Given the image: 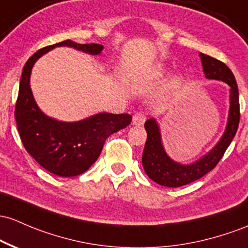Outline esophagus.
<instances>
[{"mask_svg":"<svg viewBox=\"0 0 248 248\" xmlns=\"http://www.w3.org/2000/svg\"><path fill=\"white\" fill-rule=\"evenodd\" d=\"M145 121L146 115L143 113H141V111H139V113H135L134 116H133L132 124H134V126H142V124H145Z\"/></svg>","mask_w":248,"mask_h":248,"instance_id":"esophagus-1","label":"esophagus"}]
</instances>
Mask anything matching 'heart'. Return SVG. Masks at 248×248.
I'll return each instance as SVG.
<instances>
[{
	"label": "heart",
	"mask_w": 248,
	"mask_h": 248,
	"mask_svg": "<svg viewBox=\"0 0 248 248\" xmlns=\"http://www.w3.org/2000/svg\"><path fill=\"white\" fill-rule=\"evenodd\" d=\"M165 74H166V68L162 66V64H159V66L155 67L154 75L156 76V78H162ZM182 82H184V78H182V76H180V75L174 76V78H170V83H168V88H170V91H175V89L180 88Z\"/></svg>",
	"instance_id": "heart-1"
}]
</instances>
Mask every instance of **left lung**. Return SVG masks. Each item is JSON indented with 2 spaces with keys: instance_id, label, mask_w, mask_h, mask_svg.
Here are the masks:
<instances>
[{
  "instance_id": "1",
  "label": "left lung",
  "mask_w": 248,
  "mask_h": 248,
  "mask_svg": "<svg viewBox=\"0 0 248 248\" xmlns=\"http://www.w3.org/2000/svg\"><path fill=\"white\" fill-rule=\"evenodd\" d=\"M199 56L206 78L222 81L230 86V109H228L227 124L221 138L211 151L190 164H181L174 161L165 151L161 129L157 120L154 118L147 120L145 122L147 141L142 153L143 170L149 179L165 187L184 186L211 172L220 161L238 130L240 113H239V91L234 75L230 68L219 60L201 53Z\"/></svg>"
}]
</instances>
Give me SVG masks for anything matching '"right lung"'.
Returning <instances> with one entry per match:
<instances>
[{
	"label": "right lung",
	"mask_w": 248,
	"mask_h": 248,
	"mask_svg": "<svg viewBox=\"0 0 248 248\" xmlns=\"http://www.w3.org/2000/svg\"><path fill=\"white\" fill-rule=\"evenodd\" d=\"M56 47L74 48L89 55H100L105 47L67 40L40 49L26 62L22 70L15 119L24 148L48 172L68 178L86 172L101 154L106 139L126 128L132 116L103 111L78 121L66 122L43 113L32 95L31 75L37 60Z\"/></svg>",
	"instance_id": "right-lung-1"
}]
</instances>
